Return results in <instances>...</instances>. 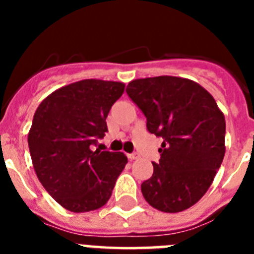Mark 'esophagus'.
Wrapping results in <instances>:
<instances>
[{
	"mask_svg": "<svg viewBox=\"0 0 254 254\" xmlns=\"http://www.w3.org/2000/svg\"><path fill=\"white\" fill-rule=\"evenodd\" d=\"M127 156H128L129 160H136V159L140 158V155H138L137 152H132V154H128Z\"/></svg>",
	"mask_w": 254,
	"mask_h": 254,
	"instance_id": "1",
	"label": "esophagus"
}]
</instances>
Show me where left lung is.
<instances>
[{"instance_id": "1", "label": "left lung", "mask_w": 254, "mask_h": 254, "mask_svg": "<svg viewBox=\"0 0 254 254\" xmlns=\"http://www.w3.org/2000/svg\"><path fill=\"white\" fill-rule=\"evenodd\" d=\"M126 93L163 137L159 163L141 185L143 198L163 212H179L206 193L225 155V118L207 90L174 76L138 78Z\"/></svg>"}]
</instances>
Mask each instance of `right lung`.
Returning a JSON list of instances; mask_svg holds the SVG:
<instances>
[{"instance_id":"add662e5","label":"right lung","mask_w":254,"mask_h":254,"mask_svg":"<svg viewBox=\"0 0 254 254\" xmlns=\"http://www.w3.org/2000/svg\"><path fill=\"white\" fill-rule=\"evenodd\" d=\"M125 84L82 80L47 96L35 111L28 145L42 186L66 210L87 212L111 198L127 158L94 150L108 132L112 105Z\"/></svg>"}]
</instances>
